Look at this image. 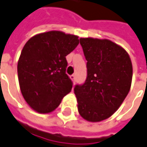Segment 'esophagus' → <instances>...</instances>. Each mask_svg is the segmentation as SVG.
Instances as JSON below:
<instances>
[{"instance_id": "obj_1", "label": "esophagus", "mask_w": 147, "mask_h": 147, "mask_svg": "<svg viewBox=\"0 0 147 147\" xmlns=\"http://www.w3.org/2000/svg\"><path fill=\"white\" fill-rule=\"evenodd\" d=\"M70 78H71L72 81H73L74 82H75V81H76V75H75V74H73V75L70 76Z\"/></svg>"}]
</instances>
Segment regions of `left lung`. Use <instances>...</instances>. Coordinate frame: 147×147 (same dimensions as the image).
Segmentation results:
<instances>
[{"instance_id": "left-lung-1", "label": "left lung", "mask_w": 147, "mask_h": 147, "mask_svg": "<svg viewBox=\"0 0 147 147\" xmlns=\"http://www.w3.org/2000/svg\"><path fill=\"white\" fill-rule=\"evenodd\" d=\"M86 62L85 82L74 94L81 117L91 122L108 119L121 105L130 90L133 66L127 52L108 39L81 38Z\"/></svg>"}]
</instances>
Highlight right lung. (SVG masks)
Here are the masks:
<instances>
[{"mask_svg":"<svg viewBox=\"0 0 147 147\" xmlns=\"http://www.w3.org/2000/svg\"><path fill=\"white\" fill-rule=\"evenodd\" d=\"M79 44L77 35L52 30L30 38L18 62L20 90L26 102L39 113L54 111L71 91L66 57Z\"/></svg>","mask_w":147,"mask_h":147,"instance_id":"right-lung-1","label":"right lung"}]
</instances>
